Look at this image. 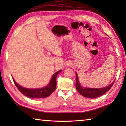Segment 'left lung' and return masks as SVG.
Listing matches in <instances>:
<instances>
[{
	"label": "left lung",
	"instance_id": "left-lung-1",
	"mask_svg": "<svg viewBox=\"0 0 126 126\" xmlns=\"http://www.w3.org/2000/svg\"><path fill=\"white\" fill-rule=\"evenodd\" d=\"M76 89L78 91V92L81 95L84 96V97L89 98H96L99 97L101 95H103L106 92H107L108 90H110L111 87L113 86L115 80L113 83L108 85L107 87H104L102 88H83L81 84H79V81L78 76L77 74L76 73Z\"/></svg>",
	"mask_w": 126,
	"mask_h": 126
}]
</instances>
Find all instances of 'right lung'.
Masks as SVG:
<instances>
[{"label": "right lung", "instance_id": "1", "mask_svg": "<svg viewBox=\"0 0 126 126\" xmlns=\"http://www.w3.org/2000/svg\"><path fill=\"white\" fill-rule=\"evenodd\" d=\"M62 70H59L52 75L51 79L47 86L45 87L39 88V89H28L20 86L19 84L16 82L15 79L12 78L16 86L23 95L32 98H41L48 97L54 92L56 87V77L57 75L61 73Z\"/></svg>", "mask_w": 126, "mask_h": 126}]
</instances>
